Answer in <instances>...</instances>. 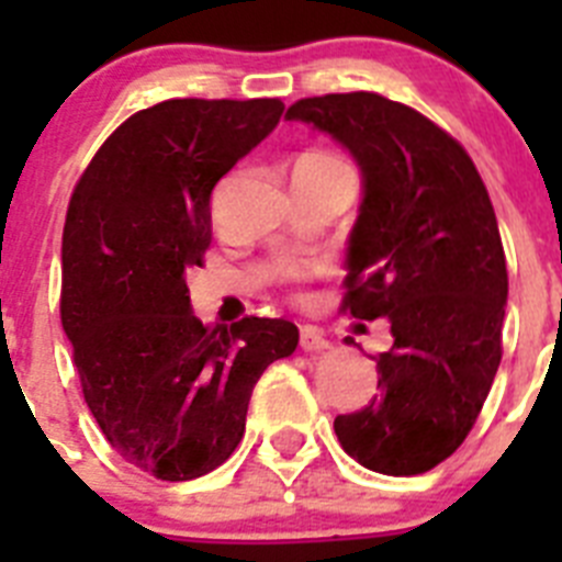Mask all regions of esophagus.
Listing matches in <instances>:
<instances>
[{"mask_svg":"<svg viewBox=\"0 0 562 562\" xmlns=\"http://www.w3.org/2000/svg\"><path fill=\"white\" fill-rule=\"evenodd\" d=\"M301 349H304V351H326V349H329V340H326L324 331L315 329V326H304V329H301Z\"/></svg>","mask_w":562,"mask_h":562,"instance_id":"1","label":"esophagus"}]
</instances>
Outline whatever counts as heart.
I'll list each match as a JSON object with an SVG mask.
<instances>
[{
	"instance_id": "b5f03b06",
	"label": "heart",
	"mask_w": 562,
	"mask_h": 562,
	"mask_svg": "<svg viewBox=\"0 0 562 562\" xmlns=\"http://www.w3.org/2000/svg\"><path fill=\"white\" fill-rule=\"evenodd\" d=\"M317 154V151H315ZM321 157H331V154H321Z\"/></svg>"
}]
</instances>
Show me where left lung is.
<instances>
[{"mask_svg":"<svg viewBox=\"0 0 562 562\" xmlns=\"http://www.w3.org/2000/svg\"><path fill=\"white\" fill-rule=\"evenodd\" d=\"M286 121L326 132L360 168L342 310L389 317L394 337L380 394L337 416V441L374 473H428L473 430L501 362L509 281L490 193L448 132L376 92L304 98Z\"/></svg>","mask_w":562,"mask_h":562,"instance_id":"8db88e82","label":"left lung"}]
</instances>
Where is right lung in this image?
I'll use <instances>...</instances> for the list:
<instances>
[{
	"mask_svg": "<svg viewBox=\"0 0 562 562\" xmlns=\"http://www.w3.org/2000/svg\"><path fill=\"white\" fill-rule=\"evenodd\" d=\"M281 112L278 98L143 109L109 134L69 200L61 324L83 400L114 453L154 479L225 464L258 376L297 346L284 317L205 326L186 284L211 245L213 188Z\"/></svg>",
	"mask_w": 562,
	"mask_h": 562,
	"instance_id": "right-lung-1",
	"label": "right lung"
}]
</instances>
